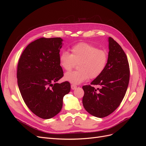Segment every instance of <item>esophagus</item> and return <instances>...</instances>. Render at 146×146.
<instances>
[{"label": "esophagus", "instance_id": "esophagus-1", "mask_svg": "<svg viewBox=\"0 0 146 146\" xmlns=\"http://www.w3.org/2000/svg\"><path fill=\"white\" fill-rule=\"evenodd\" d=\"M76 88H77V86H76V85H71V88L72 90H74L75 89H76Z\"/></svg>", "mask_w": 146, "mask_h": 146}]
</instances>
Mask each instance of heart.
Instances as JSON below:
<instances>
[{"instance_id":"b5f03b06","label":"heart","mask_w":146,"mask_h":146,"mask_svg":"<svg viewBox=\"0 0 146 146\" xmlns=\"http://www.w3.org/2000/svg\"><path fill=\"white\" fill-rule=\"evenodd\" d=\"M71 54L67 51L60 56V64L66 71H70L75 63H78L77 71L68 72L64 79L76 85L86 80L89 78L95 79L105 70L108 61L106 52L98 49L95 46L86 42L76 44L70 49Z\"/></svg>"}]
</instances>
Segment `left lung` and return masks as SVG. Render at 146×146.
Listing matches in <instances>:
<instances>
[{
    "label": "left lung",
    "instance_id": "1",
    "mask_svg": "<svg viewBox=\"0 0 146 146\" xmlns=\"http://www.w3.org/2000/svg\"><path fill=\"white\" fill-rule=\"evenodd\" d=\"M108 58L104 72L91 82L99 85L82 87V102L86 111L98 118L107 117L115 110L123 99L128 86L129 68L125 53L111 37L108 38Z\"/></svg>",
    "mask_w": 146,
    "mask_h": 146
}]
</instances>
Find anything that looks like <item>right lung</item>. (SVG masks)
<instances>
[{
  "mask_svg": "<svg viewBox=\"0 0 146 146\" xmlns=\"http://www.w3.org/2000/svg\"><path fill=\"white\" fill-rule=\"evenodd\" d=\"M63 41L61 38H41L27 46L18 61L17 79L21 96L28 108L42 119L57 115L62 108L63 97L70 91L69 82L57 83L63 76L59 60Z\"/></svg>",
  "mask_w": 146,
  "mask_h": 146,
  "instance_id": "obj_1",
  "label": "right lung"
}]
</instances>
